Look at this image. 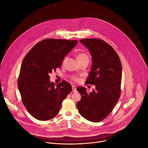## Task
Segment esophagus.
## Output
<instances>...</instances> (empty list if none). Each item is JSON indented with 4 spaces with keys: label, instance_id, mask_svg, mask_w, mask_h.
I'll use <instances>...</instances> for the list:
<instances>
[{
    "label": "esophagus",
    "instance_id": "34e87169",
    "mask_svg": "<svg viewBox=\"0 0 148 148\" xmlns=\"http://www.w3.org/2000/svg\"><path fill=\"white\" fill-rule=\"evenodd\" d=\"M72 91L74 92H75L76 91V88L75 86H72Z\"/></svg>",
    "mask_w": 148,
    "mask_h": 148
}]
</instances>
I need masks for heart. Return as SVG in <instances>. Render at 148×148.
I'll return each mask as SVG.
<instances>
[{
	"label": "heart",
	"instance_id": "1",
	"mask_svg": "<svg viewBox=\"0 0 148 148\" xmlns=\"http://www.w3.org/2000/svg\"><path fill=\"white\" fill-rule=\"evenodd\" d=\"M67 59V57H65L64 60H63V62L64 63L65 62V61ZM76 59L78 61H81V60H84V59H88V56H87V54H86V53H79L77 54V56H76ZM73 79L76 81V82H78L79 81V79L77 77H73Z\"/></svg>",
	"mask_w": 148,
	"mask_h": 148
}]
</instances>
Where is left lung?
I'll return each mask as SVG.
<instances>
[{
  "mask_svg": "<svg viewBox=\"0 0 148 148\" xmlns=\"http://www.w3.org/2000/svg\"><path fill=\"white\" fill-rule=\"evenodd\" d=\"M92 57V65L86 83L95 86L89 94L79 87L81 100L77 102L80 114L85 119L99 122L106 118L116 104L121 95L122 65L118 55L103 40L88 38L80 40Z\"/></svg>",
  "mask_w": 148,
  "mask_h": 148,
  "instance_id": "8db88e82",
  "label": "left lung"
}]
</instances>
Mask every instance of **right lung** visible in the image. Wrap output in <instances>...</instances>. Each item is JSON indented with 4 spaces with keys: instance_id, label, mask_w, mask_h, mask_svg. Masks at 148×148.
<instances>
[{
    "instance_id": "right-lung-1",
    "label": "right lung",
    "mask_w": 148,
    "mask_h": 148,
    "mask_svg": "<svg viewBox=\"0 0 148 148\" xmlns=\"http://www.w3.org/2000/svg\"><path fill=\"white\" fill-rule=\"evenodd\" d=\"M77 41L45 39L36 45L25 57L21 66L18 87L22 102L36 119L47 121L58 113L64 99L72 91L65 82H50L49 74L60 68L66 54Z\"/></svg>"
}]
</instances>
